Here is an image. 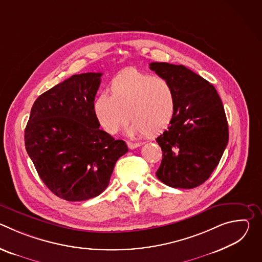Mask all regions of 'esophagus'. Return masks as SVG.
<instances>
[{
	"label": "esophagus",
	"mask_w": 262,
	"mask_h": 262,
	"mask_svg": "<svg viewBox=\"0 0 262 262\" xmlns=\"http://www.w3.org/2000/svg\"><path fill=\"white\" fill-rule=\"evenodd\" d=\"M126 144H127L129 149H135V148H138L142 145V143H140V142H132V141H127Z\"/></svg>",
	"instance_id": "obj_1"
}]
</instances>
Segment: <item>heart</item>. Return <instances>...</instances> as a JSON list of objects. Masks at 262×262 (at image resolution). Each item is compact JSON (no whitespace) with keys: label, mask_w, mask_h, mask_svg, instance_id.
Returning <instances> with one entry per match:
<instances>
[{"label":"heart","mask_w":262,"mask_h":262,"mask_svg":"<svg viewBox=\"0 0 262 262\" xmlns=\"http://www.w3.org/2000/svg\"><path fill=\"white\" fill-rule=\"evenodd\" d=\"M110 89L111 94L102 91L93 101L94 114L108 134L121 132L130 117V135L156 136L166 130L175 118L176 93L165 79L127 68L112 79Z\"/></svg>","instance_id":"heart-1"}]
</instances>
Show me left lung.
<instances>
[{"instance_id":"obj_1","label":"left lung","mask_w":262,"mask_h":262,"mask_svg":"<svg viewBox=\"0 0 262 262\" xmlns=\"http://www.w3.org/2000/svg\"><path fill=\"white\" fill-rule=\"evenodd\" d=\"M177 97V112L158 144L163 160L157 177L172 188L194 189L207 180L227 146L228 122L215 88L183 65L152 62Z\"/></svg>"}]
</instances>
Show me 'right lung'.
I'll use <instances>...</instances> for the list:
<instances>
[{"instance_id":"add662e5","label":"right lung","mask_w":262,"mask_h":262,"mask_svg":"<svg viewBox=\"0 0 262 262\" xmlns=\"http://www.w3.org/2000/svg\"><path fill=\"white\" fill-rule=\"evenodd\" d=\"M100 72L74 74L42 93L31 108L25 145L48 188L66 201H85L108 185L124 141L99 129L93 101Z\"/></svg>"}]
</instances>
